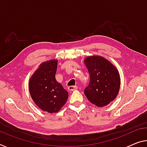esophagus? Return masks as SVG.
Listing matches in <instances>:
<instances>
[{"label":"esophagus","instance_id":"obj_1","mask_svg":"<svg viewBox=\"0 0 147 147\" xmlns=\"http://www.w3.org/2000/svg\"><path fill=\"white\" fill-rule=\"evenodd\" d=\"M78 88L77 86H69L68 87V90L70 92H72V91H74V90H77Z\"/></svg>","mask_w":147,"mask_h":147}]
</instances>
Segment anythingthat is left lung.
<instances>
[{
  "mask_svg": "<svg viewBox=\"0 0 147 147\" xmlns=\"http://www.w3.org/2000/svg\"><path fill=\"white\" fill-rule=\"evenodd\" d=\"M84 63L90 74V83L84 94L92 104L106 106L115 99L120 86V77L116 67L99 55L86 57Z\"/></svg>",
  "mask_w": 147,
  "mask_h": 147,
  "instance_id": "1",
  "label": "left lung"
}]
</instances>
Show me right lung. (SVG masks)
<instances>
[{
  "label": "right lung",
  "mask_w": 147,
  "mask_h": 147,
  "mask_svg": "<svg viewBox=\"0 0 147 147\" xmlns=\"http://www.w3.org/2000/svg\"><path fill=\"white\" fill-rule=\"evenodd\" d=\"M57 60L44 62L34 72L29 82V90L33 101L44 111L57 113L68 99V92L57 82L55 73Z\"/></svg>",
  "instance_id": "obj_1"
}]
</instances>
